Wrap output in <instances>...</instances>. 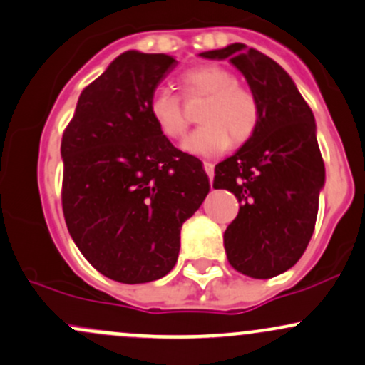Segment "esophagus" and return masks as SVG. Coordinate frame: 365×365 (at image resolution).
I'll return each mask as SVG.
<instances>
[{
  "label": "esophagus",
  "instance_id": "34e87169",
  "mask_svg": "<svg viewBox=\"0 0 365 365\" xmlns=\"http://www.w3.org/2000/svg\"><path fill=\"white\" fill-rule=\"evenodd\" d=\"M203 167H205V173L208 174L210 181H212L213 175H215V165H213L212 162H203Z\"/></svg>",
  "mask_w": 365,
  "mask_h": 365
}]
</instances>
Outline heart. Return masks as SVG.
Wrapping results in <instances>:
<instances>
[{
  "instance_id": "b5f03b06",
  "label": "heart",
  "mask_w": 365,
  "mask_h": 365,
  "mask_svg": "<svg viewBox=\"0 0 365 365\" xmlns=\"http://www.w3.org/2000/svg\"><path fill=\"white\" fill-rule=\"evenodd\" d=\"M184 98L207 97L201 106L200 128L184 140L182 148L192 155L213 157L230 147L242 145L258 130L261 107L250 88L237 85V76L218 64H201L179 75ZM148 114L162 136L182 138L187 130L186 110L179 96L157 88L148 101Z\"/></svg>"
}]
</instances>
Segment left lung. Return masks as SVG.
I'll return each mask as SVG.
<instances>
[{
    "mask_svg": "<svg viewBox=\"0 0 365 365\" xmlns=\"http://www.w3.org/2000/svg\"><path fill=\"white\" fill-rule=\"evenodd\" d=\"M230 59L258 98V130L232 157L215 165V190L241 203L227 227V259L242 275L272 278L292 268L306 251L324 184V162L311 107L280 64L244 44L201 53Z\"/></svg>",
    "mask_w": 365,
    "mask_h": 365,
    "instance_id": "obj_1",
    "label": "left lung"
}]
</instances>
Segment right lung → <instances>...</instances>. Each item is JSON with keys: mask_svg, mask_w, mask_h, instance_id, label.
Listing matches in <instances>:
<instances>
[{"mask_svg": "<svg viewBox=\"0 0 365 365\" xmlns=\"http://www.w3.org/2000/svg\"><path fill=\"white\" fill-rule=\"evenodd\" d=\"M178 61L128 51L83 88L63 133L66 227L97 272L145 284L174 268L179 234L210 191L196 157L160 135L148 114Z\"/></svg>", "mask_w": 365, "mask_h": 365, "instance_id": "1", "label": "right lung"}]
</instances>
